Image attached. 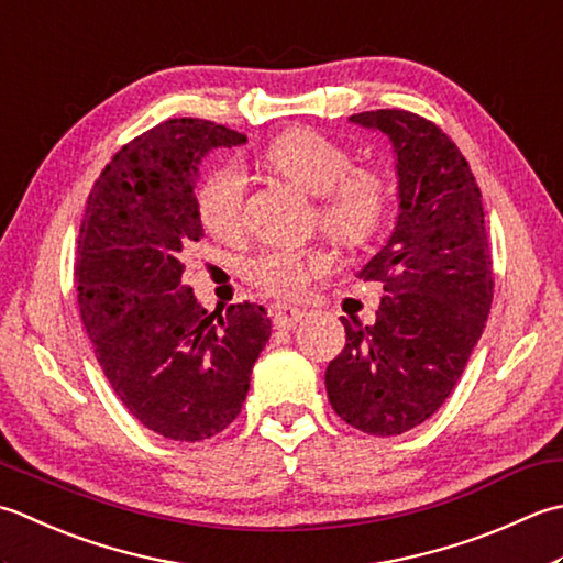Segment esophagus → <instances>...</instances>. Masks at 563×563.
<instances>
[{"instance_id": "34e87169", "label": "esophagus", "mask_w": 563, "mask_h": 563, "mask_svg": "<svg viewBox=\"0 0 563 563\" xmlns=\"http://www.w3.org/2000/svg\"><path fill=\"white\" fill-rule=\"evenodd\" d=\"M272 316H274V325L284 328V330H291L294 325L301 323V320L308 316L306 308H296V306H286V303H277L272 308Z\"/></svg>"}]
</instances>
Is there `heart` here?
<instances>
[{"instance_id":"1","label":"heart","mask_w":563,"mask_h":563,"mask_svg":"<svg viewBox=\"0 0 563 563\" xmlns=\"http://www.w3.org/2000/svg\"><path fill=\"white\" fill-rule=\"evenodd\" d=\"M265 159L286 181L318 197V223L330 235L357 243L382 223L388 203L384 179L374 172L352 169V155L330 137L308 129L286 131L267 147ZM245 191L247 177L235 163L211 169L197 194L201 223L213 235H235L243 225ZM325 265L320 252L265 250L247 260L245 272L267 294L296 296Z\"/></svg>"}]
</instances>
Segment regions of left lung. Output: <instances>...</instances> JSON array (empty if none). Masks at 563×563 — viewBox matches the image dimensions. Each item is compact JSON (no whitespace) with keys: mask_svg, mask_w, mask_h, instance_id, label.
Here are the masks:
<instances>
[{"mask_svg":"<svg viewBox=\"0 0 563 563\" xmlns=\"http://www.w3.org/2000/svg\"><path fill=\"white\" fill-rule=\"evenodd\" d=\"M394 147L398 216L386 245L357 272L384 282L372 325L340 318L345 350L328 364L330 406L376 438L426 422L452 394L486 328L493 262L472 167L432 121L378 109L350 117Z\"/></svg>","mask_w":563,"mask_h":563,"instance_id":"1","label":"left lung"}]
</instances>
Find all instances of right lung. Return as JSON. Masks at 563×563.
I'll return each instance as SVG.
<instances>
[{"label": "right lung", "instance_id": "right-lung-1", "mask_svg": "<svg viewBox=\"0 0 563 563\" xmlns=\"http://www.w3.org/2000/svg\"><path fill=\"white\" fill-rule=\"evenodd\" d=\"M247 143L201 119H169L101 172L79 225L75 284L87 335L121 404L147 430L201 442L238 418L272 335L267 311L209 313L181 284L185 252L203 238L201 159Z\"/></svg>", "mask_w": 563, "mask_h": 563}]
</instances>
